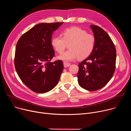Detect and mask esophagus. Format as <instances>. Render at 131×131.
<instances>
[{"label": "esophagus", "instance_id": "esophagus-1", "mask_svg": "<svg viewBox=\"0 0 131 131\" xmlns=\"http://www.w3.org/2000/svg\"><path fill=\"white\" fill-rule=\"evenodd\" d=\"M63 64H64V67H65V68L69 67V66L71 65V64H70V63H67V62H64Z\"/></svg>", "mask_w": 131, "mask_h": 131}]
</instances>
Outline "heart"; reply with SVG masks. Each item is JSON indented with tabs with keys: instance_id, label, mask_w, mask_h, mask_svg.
Listing matches in <instances>:
<instances>
[{
	"instance_id": "obj_1",
	"label": "heart",
	"mask_w": 131,
	"mask_h": 131,
	"mask_svg": "<svg viewBox=\"0 0 131 131\" xmlns=\"http://www.w3.org/2000/svg\"><path fill=\"white\" fill-rule=\"evenodd\" d=\"M62 38L53 37L51 45L59 53L63 52L68 44L69 50L58 56V58L65 61H73L77 59H83L88 57L93 50L95 43L94 37L86 31L78 27L67 28L62 31Z\"/></svg>"
}]
</instances>
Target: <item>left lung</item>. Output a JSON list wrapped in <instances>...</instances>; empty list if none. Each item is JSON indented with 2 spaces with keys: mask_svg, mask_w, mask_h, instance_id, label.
I'll return each instance as SVG.
<instances>
[{
  "mask_svg": "<svg viewBox=\"0 0 131 131\" xmlns=\"http://www.w3.org/2000/svg\"><path fill=\"white\" fill-rule=\"evenodd\" d=\"M95 39L93 50L79 64L78 83L88 91H96L105 86L115 70L116 51L107 33L97 25H91Z\"/></svg>",
  "mask_w": 131,
  "mask_h": 131,
  "instance_id": "1",
  "label": "left lung"
}]
</instances>
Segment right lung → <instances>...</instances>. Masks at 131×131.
I'll return each mask as SVG.
<instances>
[{"label":"right lung","mask_w":131,"mask_h":131,"mask_svg":"<svg viewBox=\"0 0 131 131\" xmlns=\"http://www.w3.org/2000/svg\"><path fill=\"white\" fill-rule=\"evenodd\" d=\"M63 23L38 24L23 34L17 43L16 71L23 83L34 92H47L59 81L64 65L60 60L50 62L54 55L51 39Z\"/></svg>","instance_id":"obj_1"}]
</instances>
